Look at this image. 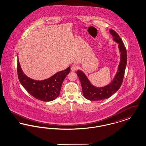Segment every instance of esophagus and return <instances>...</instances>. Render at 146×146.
Returning a JSON list of instances; mask_svg holds the SVG:
<instances>
[{"instance_id":"obj_1","label":"esophagus","mask_w":146,"mask_h":146,"mask_svg":"<svg viewBox=\"0 0 146 146\" xmlns=\"http://www.w3.org/2000/svg\"><path fill=\"white\" fill-rule=\"evenodd\" d=\"M78 66H77L76 65V64H73V65L71 66V68H70L71 70H72V71H73V72L76 70H78Z\"/></svg>"}]
</instances>
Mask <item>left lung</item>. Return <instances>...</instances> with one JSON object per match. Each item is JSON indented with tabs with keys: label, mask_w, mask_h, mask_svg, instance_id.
I'll return each mask as SVG.
<instances>
[{
	"label": "left lung",
	"mask_w": 146,
	"mask_h": 146,
	"mask_svg": "<svg viewBox=\"0 0 146 146\" xmlns=\"http://www.w3.org/2000/svg\"><path fill=\"white\" fill-rule=\"evenodd\" d=\"M113 40L118 44L120 53V61L118 70L111 83L104 87H96L92 85L85 74L80 70L76 74L80 81L84 96L90 101H101L111 97L120 88L124 76L127 63V52L124 43L118 33L113 29H110Z\"/></svg>",
	"instance_id": "obj_1"
}]
</instances>
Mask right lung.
Listing matches in <instances>:
<instances>
[{
    "label": "right lung",
    "instance_id": "1",
    "mask_svg": "<svg viewBox=\"0 0 146 146\" xmlns=\"http://www.w3.org/2000/svg\"><path fill=\"white\" fill-rule=\"evenodd\" d=\"M17 58L19 80L29 94L35 98L45 102L53 101L58 97L63 82L70 71V67L46 79L36 80L25 74L21 69L19 58Z\"/></svg>",
    "mask_w": 146,
    "mask_h": 146
}]
</instances>
